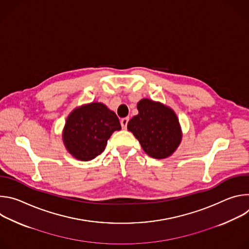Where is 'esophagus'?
<instances>
[{"label":"esophagus","instance_id":"obj_1","mask_svg":"<svg viewBox=\"0 0 249 249\" xmlns=\"http://www.w3.org/2000/svg\"><path fill=\"white\" fill-rule=\"evenodd\" d=\"M128 122H129V118H122V119H121L120 123H121V126H122L123 129H126V128H127Z\"/></svg>","mask_w":249,"mask_h":249}]
</instances>
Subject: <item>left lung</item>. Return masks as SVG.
Returning <instances> with one entry per match:
<instances>
[{
  "label": "left lung",
  "mask_w": 249,
  "mask_h": 249,
  "mask_svg": "<svg viewBox=\"0 0 249 249\" xmlns=\"http://www.w3.org/2000/svg\"><path fill=\"white\" fill-rule=\"evenodd\" d=\"M138 115L127 125L147 155L154 159L170 157L181 143L182 131L174 110L149 98L137 103Z\"/></svg>",
  "instance_id": "left-lung-1"
}]
</instances>
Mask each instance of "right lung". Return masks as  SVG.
<instances>
[{
    "instance_id": "obj_1",
    "label": "right lung",
    "mask_w": 249,
    "mask_h": 249,
    "mask_svg": "<svg viewBox=\"0 0 249 249\" xmlns=\"http://www.w3.org/2000/svg\"><path fill=\"white\" fill-rule=\"evenodd\" d=\"M121 125L116 114L101 102L78 106L71 112L63 129V143L75 159L91 160L100 155L107 140Z\"/></svg>"
}]
</instances>
